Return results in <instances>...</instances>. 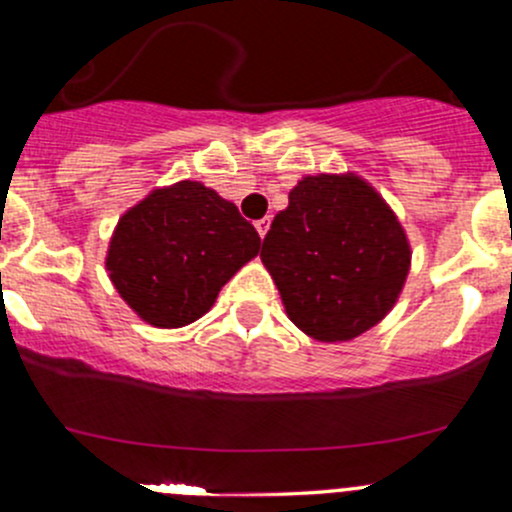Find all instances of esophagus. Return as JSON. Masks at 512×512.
I'll list each match as a JSON object with an SVG mask.
<instances>
[{"label":"esophagus","mask_w":512,"mask_h":512,"mask_svg":"<svg viewBox=\"0 0 512 512\" xmlns=\"http://www.w3.org/2000/svg\"><path fill=\"white\" fill-rule=\"evenodd\" d=\"M255 227H257V235H260V237H265V235H267V230H270V218H262V220H257Z\"/></svg>","instance_id":"esophagus-1"}]
</instances>
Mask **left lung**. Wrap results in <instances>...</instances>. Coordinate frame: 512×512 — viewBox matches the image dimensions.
<instances>
[{
  "label": "left lung",
  "mask_w": 512,
  "mask_h": 512,
  "mask_svg": "<svg viewBox=\"0 0 512 512\" xmlns=\"http://www.w3.org/2000/svg\"><path fill=\"white\" fill-rule=\"evenodd\" d=\"M287 317L319 342H349L389 314L411 247L394 210L359 175H307L260 252Z\"/></svg>",
  "instance_id": "left-lung-1"
}]
</instances>
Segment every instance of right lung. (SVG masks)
<instances>
[{"label":"right lung","instance_id":"1","mask_svg":"<svg viewBox=\"0 0 512 512\" xmlns=\"http://www.w3.org/2000/svg\"><path fill=\"white\" fill-rule=\"evenodd\" d=\"M260 252V235L215 190L180 180L153 190L113 230L106 270L128 307L160 329L185 327Z\"/></svg>","mask_w":512,"mask_h":512}]
</instances>
